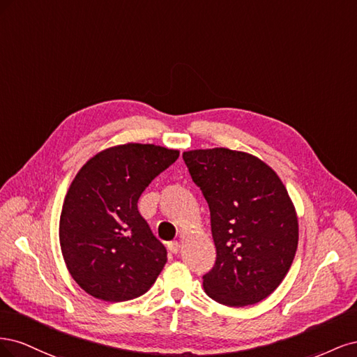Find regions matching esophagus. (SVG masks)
Wrapping results in <instances>:
<instances>
[{"label": "esophagus", "mask_w": 357, "mask_h": 357, "mask_svg": "<svg viewBox=\"0 0 357 357\" xmlns=\"http://www.w3.org/2000/svg\"><path fill=\"white\" fill-rule=\"evenodd\" d=\"M168 250H169V253H172V255H177L178 250H180V243H177V241L168 243Z\"/></svg>", "instance_id": "obj_1"}]
</instances>
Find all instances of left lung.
<instances>
[{
    "label": "left lung",
    "instance_id": "8db88e82",
    "mask_svg": "<svg viewBox=\"0 0 357 357\" xmlns=\"http://www.w3.org/2000/svg\"><path fill=\"white\" fill-rule=\"evenodd\" d=\"M208 204L215 264L204 290L226 307L268 298L283 282L298 248L295 205L277 172L262 159L226 147L183 153Z\"/></svg>",
    "mask_w": 357,
    "mask_h": 357
}]
</instances>
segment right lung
<instances>
[{"label": "right lung", "mask_w": 357, "mask_h": 357, "mask_svg": "<svg viewBox=\"0 0 357 357\" xmlns=\"http://www.w3.org/2000/svg\"><path fill=\"white\" fill-rule=\"evenodd\" d=\"M178 155L156 144H119L92 156L75 174L62 204L59 244L68 273L86 294L122 302L153 286L167 250L137 202Z\"/></svg>", "instance_id": "obj_1"}]
</instances>
